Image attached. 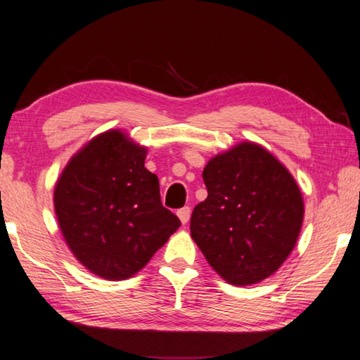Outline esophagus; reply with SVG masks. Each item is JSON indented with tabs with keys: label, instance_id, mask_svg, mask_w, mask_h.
Segmentation results:
<instances>
[{
	"label": "esophagus",
	"instance_id": "1",
	"mask_svg": "<svg viewBox=\"0 0 360 360\" xmlns=\"http://www.w3.org/2000/svg\"><path fill=\"white\" fill-rule=\"evenodd\" d=\"M191 206H184V208H181L179 211H178V217L181 219V222H182V225H186L187 222H188V219H191Z\"/></svg>",
	"mask_w": 360,
	"mask_h": 360
}]
</instances>
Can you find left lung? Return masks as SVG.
<instances>
[{
	"mask_svg": "<svg viewBox=\"0 0 360 360\" xmlns=\"http://www.w3.org/2000/svg\"><path fill=\"white\" fill-rule=\"evenodd\" d=\"M203 181L208 197L193 208L191 235L208 264L235 285L273 275L294 249L304 212L288 168L245 141L212 157Z\"/></svg>",
	"mask_w": 360,
	"mask_h": 360,
	"instance_id": "obj_1",
	"label": "left lung"
}]
</instances>
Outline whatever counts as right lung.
I'll use <instances>...</instances> for the list:
<instances>
[{
  "instance_id": "1",
  "label": "right lung",
  "mask_w": 360,
  "mask_h": 360,
  "mask_svg": "<svg viewBox=\"0 0 360 360\" xmlns=\"http://www.w3.org/2000/svg\"><path fill=\"white\" fill-rule=\"evenodd\" d=\"M144 160L146 148L109 130L72 155L53 191L66 245L87 270L109 281L141 270L181 225L163 208L158 178Z\"/></svg>"
}]
</instances>
